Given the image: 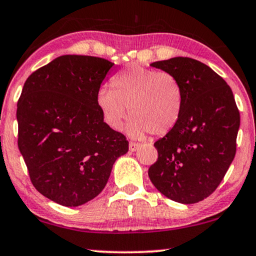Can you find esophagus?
I'll list each match as a JSON object with an SVG mask.
<instances>
[{
    "label": "esophagus",
    "mask_w": 256,
    "mask_h": 256,
    "mask_svg": "<svg viewBox=\"0 0 256 256\" xmlns=\"http://www.w3.org/2000/svg\"><path fill=\"white\" fill-rule=\"evenodd\" d=\"M140 146H141L140 144H135V142H130V144H129V150L135 152L136 149L140 147Z\"/></svg>",
    "instance_id": "34e87169"
}]
</instances>
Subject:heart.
<instances>
[{"instance_id":"obj_1","label":"heart","mask_w":256,"mask_h":256,"mask_svg":"<svg viewBox=\"0 0 256 256\" xmlns=\"http://www.w3.org/2000/svg\"><path fill=\"white\" fill-rule=\"evenodd\" d=\"M112 90L102 88L96 104L104 120L112 129H120L128 116L129 135L144 138L148 132L161 136L176 126L184 109V88L176 76L138 64L128 66L110 80Z\"/></svg>"}]
</instances>
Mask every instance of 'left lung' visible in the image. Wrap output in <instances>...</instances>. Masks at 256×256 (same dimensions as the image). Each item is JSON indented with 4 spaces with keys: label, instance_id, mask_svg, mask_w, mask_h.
<instances>
[{
    "label": "left lung",
    "instance_id": "left-lung-1",
    "mask_svg": "<svg viewBox=\"0 0 256 256\" xmlns=\"http://www.w3.org/2000/svg\"><path fill=\"white\" fill-rule=\"evenodd\" d=\"M174 74L184 88L180 120L155 142L158 161L148 175L160 193L180 204H196L221 184L236 152L240 112L227 82L190 58L152 62Z\"/></svg>",
    "mask_w": 256,
    "mask_h": 256
}]
</instances>
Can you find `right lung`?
I'll use <instances>...</instances> for the list:
<instances>
[{
	"label": "right lung",
	"mask_w": 256,
	"mask_h": 256,
	"mask_svg": "<svg viewBox=\"0 0 256 256\" xmlns=\"http://www.w3.org/2000/svg\"><path fill=\"white\" fill-rule=\"evenodd\" d=\"M114 63L63 55L26 78L18 102V149L34 187L66 207L101 193L128 141L104 121L96 95Z\"/></svg>",
	"instance_id": "1"
}]
</instances>
